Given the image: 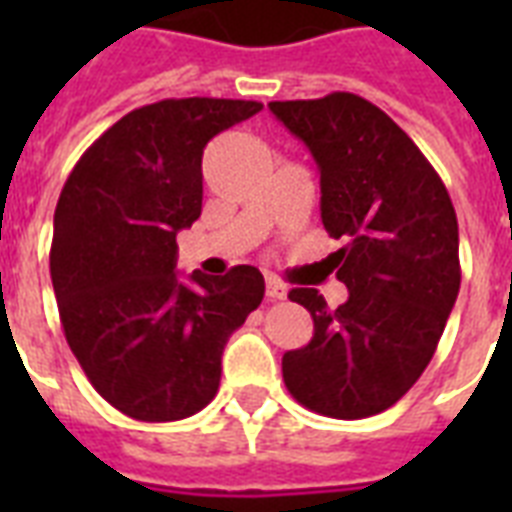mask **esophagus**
Instances as JSON below:
<instances>
[{"label": "esophagus", "mask_w": 512, "mask_h": 512, "mask_svg": "<svg viewBox=\"0 0 512 512\" xmlns=\"http://www.w3.org/2000/svg\"><path fill=\"white\" fill-rule=\"evenodd\" d=\"M287 284L281 279H276V276H265V295H268V300H284L287 297Z\"/></svg>", "instance_id": "obj_1"}]
</instances>
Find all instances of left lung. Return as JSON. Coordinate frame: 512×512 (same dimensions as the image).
<instances>
[{
  "instance_id": "8db88e82",
  "label": "left lung",
  "mask_w": 512,
  "mask_h": 512,
  "mask_svg": "<svg viewBox=\"0 0 512 512\" xmlns=\"http://www.w3.org/2000/svg\"><path fill=\"white\" fill-rule=\"evenodd\" d=\"M268 108L319 164L321 223L342 241L329 260L350 292L337 311L319 289L289 292L313 337L284 353V382L311 412L372 417L420 380L460 292L452 199L414 140L353 92Z\"/></svg>"
}]
</instances>
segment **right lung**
<instances>
[{"instance_id":"obj_1","label":"right lung","mask_w":512,"mask_h":512,"mask_svg":"<svg viewBox=\"0 0 512 512\" xmlns=\"http://www.w3.org/2000/svg\"><path fill=\"white\" fill-rule=\"evenodd\" d=\"M255 100L180 98L135 108L68 175L50 249L60 324L87 380L143 422H172L215 398L228 337L263 303V273L193 271L177 233L201 215V156Z\"/></svg>"}]
</instances>
